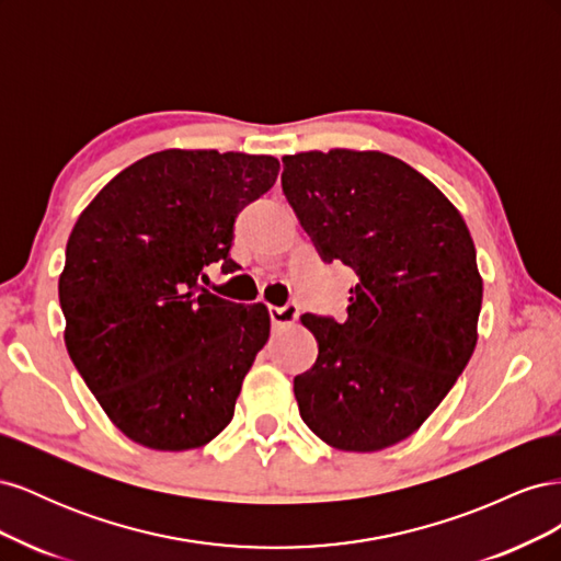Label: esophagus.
<instances>
[{"instance_id": "34e87169", "label": "esophagus", "mask_w": 561, "mask_h": 561, "mask_svg": "<svg viewBox=\"0 0 561 561\" xmlns=\"http://www.w3.org/2000/svg\"><path fill=\"white\" fill-rule=\"evenodd\" d=\"M268 316L271 322H274V328H285V325H293V322L299 318V307L297 304H285V307H268Z\"/></svg>"}]
</instances>
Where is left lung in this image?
Listing matches in <instances>:
<instances>
[{
  "instance_id": "left-lung-1",
  "label": "left lung",
  "mask_w": 561,
  "mask_h": 561,
  "mask_svg": "<svg viewBox=\"0 0 561 561\" xmlns=\"http://www.w3.org/2000/svg\"><path fill=\"white\" fill-rule=\"evenodd\" d=\"M280 182L322 262L358 276L344 322L301 316L318 358L295 377L299 414L342 451L393 447L435 412L478 344L470 231L428 178L383 151L283 157Z\"/></svg>"
}]
</instances>
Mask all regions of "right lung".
Segmentation results:
<instances>
[{
	"mask_svg": "<svg viewBox=\"0 0 561 561\" xmlns=\"http://www.w3.org/2000/svg\"><path fill=\"white\" fill-rule=\"evenodd\" d=\"M278 159L163 149L110 180L77 219L58 280L65 346L81 379L133 443L208 445L233 416L268 339L264 304L198 285L229 257L239 213L266 194Z\"/></svg>",
	"mask_w": 561,
	"mask_h": 561,
	"instance_id": "obj_1",
	"label": "right lung"
}]
</instances>
